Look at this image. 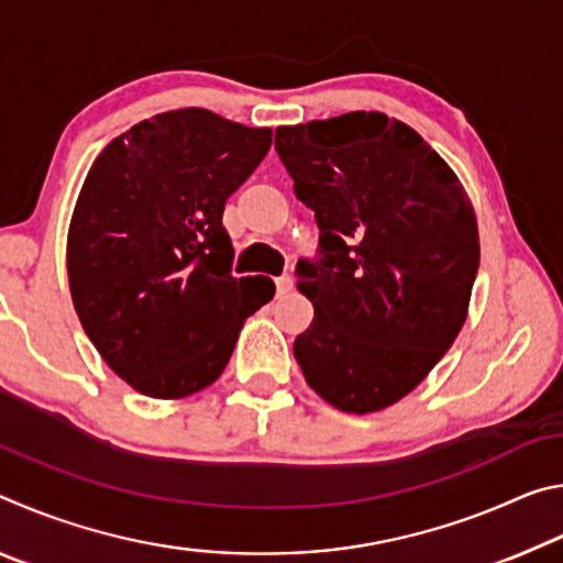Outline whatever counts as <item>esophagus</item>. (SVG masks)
I'll use <instances>...</instances> for the list:
<instances>
[{
    "mask_svg": "<svg viewBox=\"0 0 563 563\" xmlns=\"http://www.w3.org/2000/svg\"><path fill=\"white\" fill-rule=\"evenodd\" d=\"M275 288H278V295L290 292L292 290V278H290V275H280V278L275 280Z\"/></svg>",
    "mask_w": 563,
    "mask_h": 563,
    "instance_id": "esophagus-1",
    "label": "esophagus"
}]
</instances>
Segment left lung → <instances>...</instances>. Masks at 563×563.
Listing matches in <instances>:
<instances>
[{"label": "left lung", "mask_w": 563, "mask_h": 563, "mask_svg": "<svg viewBox=\"0 0 563 563\" xmlns=\"http://www.w3.org/2000/svg\"><path fill=\"white\" fill-rule=\"evenodd\" d=\"M275 151L320 228L316 261L295 265L316 308L295 360L332 407L377 412L460 335L479 271L474 208L440 154L379 111L280 126Z\"/></svg>", "instance_id": "left-lung-1"}]
</instances>
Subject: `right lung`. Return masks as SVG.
I'll return each instance as SVG.
<instances>
[{"label": "right lung", "instance_id": "obj_1", "mask_svg": "<svg viewBox=\"0 0 563 563\" xmlns=\"http://www.w3.org/2000/svg\"><path fill=\"white\" fill-rule=\"evenodd\" d=\"M271 129L206 109L156 113L101 151L76 201L66 268L84 330L141 395L216 383L271 278H235L228 196L268 154Z\"/></svg>", "mask_w": 563, "mask_h": 563}]
</instances>
